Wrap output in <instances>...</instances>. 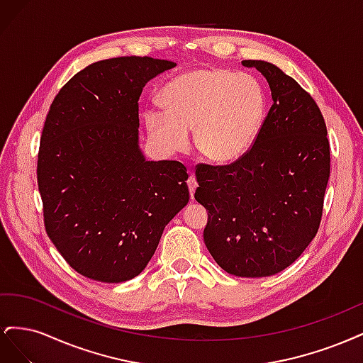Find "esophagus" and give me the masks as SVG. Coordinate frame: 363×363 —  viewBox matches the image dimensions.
Returning a JSON list of instances; mask_svg holds the SVG:
<instances>
[{"mask_svg": "<svg viewBox=\"0 0 363 363\" xmlns=\"http://www.w3.org/2000/svg\"><path fill=\"white\" fill-rule=\"evenodd\" d=\"M196 186H199V183H196L195 175H191V177L188 179V188H189V194H191V199L192 200H194V194H195Z\"/></svg>", "mask_w": 363, "mask_h": 363, "instance_id": "obj_1", "label": "esophagus"}]
</instances>
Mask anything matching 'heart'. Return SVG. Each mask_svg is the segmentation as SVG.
<instances>
[{"label":"heart","mask_w":363,"mask_h":363,"mask_svg":"<svg viewBox=\"0 0 363 363\" xmlns=\"http://www.w3.org/2000/svg\"><path fill=\"white\" fill-rule=\"evenodd\" d=\"M163 113L150 111L145 124L157 144L169 152L194 145L206 162L232 163L252 147L267 118V94L257 79L228 69H194L163 87Z\"/></svg>","instance_id":"obj_1"}]
</instances>
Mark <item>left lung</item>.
I'll use <instances>...</instances> for the list:
<instances>
[{
	"instance_id": "obj_1",
	"label": "left lung",
	"mask_w": 363,
	"mask_h": 363,
	"mask_svg": "<svg viewBox=\"0 0 363 363\" xmlns=\"http://www.w3.org/2000/svg\"><path fill=\"white\" fill-rule=\"evenodd\" d=\"M265 77L272 106L245 155L199 164L195 200L208 212L204 244L238 277L274 276L301 256L320 228L330 145L320 107L276 65L244 60Z\"/></svg>"
}]
</instances>
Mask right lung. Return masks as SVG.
Wrapping results in <instances>:
<instances>
[{
  "label": "right lung",
  "instance_id": "obj_1",
  "mask_svg": "<svg viewBox=\"0 0 363 363\" xmlns=\"http://www.w3.org/2000/svg\"><path fill=\"white\" fill-rule=\"evenodd\" d=\"M174 62L116 57L77 72L42 130L38 184L51 242L82 276L121 283L145 269L189 201L184 164L139 148V96Z\"/></svg>",
  "mask_w": 363,
  "mask_h": 363
}]
</instances>
